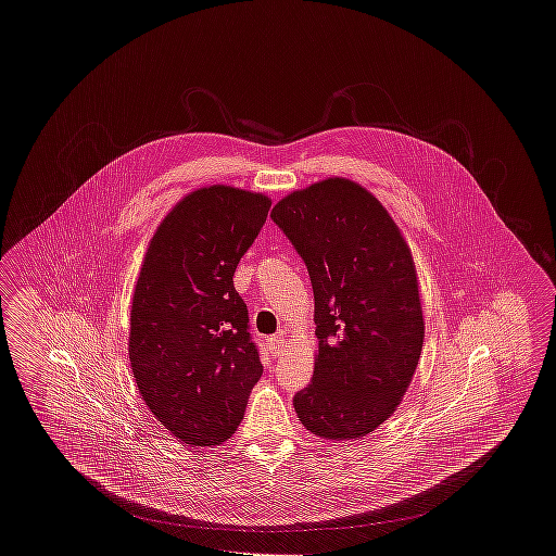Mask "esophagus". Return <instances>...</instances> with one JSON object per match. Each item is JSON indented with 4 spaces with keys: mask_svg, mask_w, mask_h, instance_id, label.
<instances>
[{
    "mask_svg": "<svg viewBox=\"0 0 556 556\" xmlns=\"http://www.w3.org/2000/svg\"><path fill=\"white\" fill-rule=\"evenodd\" d=\"M266 348H268L270 356L279 358V356L283 354V350H286V340H283V338H279V336H273V338H268V340H266Z\"/></svg>",
    "mask_w": 556,
    "mask_h": 556,
    "instance_id": "obj_1",
    "label": "esophagus"
}]
</instances>
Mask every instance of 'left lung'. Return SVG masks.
Returning <instances> with one entry per match:
<instances>
[{
	"instance_id": "left-lung-1",
	"label": "left lung",
	"mask_w": 556,
	"mask_h": 556,
	"mask_svg": "<svg viewBox=\"0 0 556 556\" xmlns=\"http://www.w3.org/2000/svg\"><path fill=\"white\" fill-rule=\"evenodd\" d=\"M315 291L318 354L313 381L293 396L318 438H363L388 421L424 348L413 254L365 187L342 177L286 195L273 212Z\"/></svg>"
}]
</instances>
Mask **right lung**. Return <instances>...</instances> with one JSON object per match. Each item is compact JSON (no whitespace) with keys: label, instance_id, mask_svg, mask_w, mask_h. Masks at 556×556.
<instances>
[{"label":"right lung","instance_id":"right-lung-1","mask_svg":"<svg viewBox=\"0 0 556 556\" xmlns=\"http://www.w3.org/2000/svg\"><path fill=\"white\" fill-rule=\"evenodd\" d=\"M270 200L236 187L191 191L164 216L135 286L129 358L148 408L191 446L229 440L263 375L233 288Z\"/></svg>","mask_w":556,"mask_h":556}]
</instances>
